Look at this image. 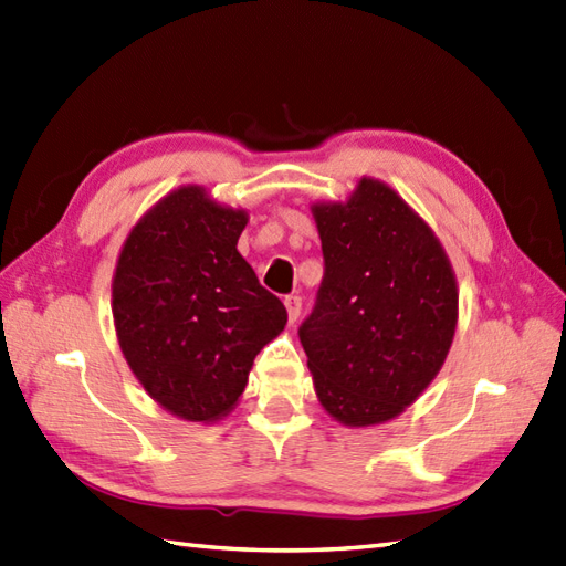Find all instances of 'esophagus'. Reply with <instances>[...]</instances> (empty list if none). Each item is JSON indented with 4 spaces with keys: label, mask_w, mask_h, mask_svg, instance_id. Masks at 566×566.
I'll list each match as a JSON object with an SVG mask.
<instances>
[{
    "label": "esophagus",
    "mask_w": 566,
    "mask_h": 566,
    "mask_svg": "<svg viewBox=\"0 0 566 566\" xmlns=\"http://www.w3.org/2000/svg\"><path fill=\"white\" fill-rule=\"evenodd\" d=\"M283 303H285V310H287V319H291V324H295L297 317H300V312H303V297L285 295Z\"/></svg>",
    "instance_id": "esophagus-1"
}]
</instances>
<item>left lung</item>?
<instances>
[{"label": "left lung", "instance_id": "obj_1", "mask_svg": "<svg viewBox=\"0 0 566 566\" xmlns=\"http://www.w3.org/2000/svg\"><path fill=\"white\" fill-rule=\"evenodd\" d=\"M324 279L300 344L322 407L346 426L395 419L441 370L458 285L441 242L392 188L360 179L312 208Z\"/></svg>", "mask_w": 566, "mask_h": 566}]
</instances>
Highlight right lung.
Returning <instances> with one entry per match:
<instances>
[{"mask_svg": "<svg viewBox=\"0 0 566 566\" xmlns=\"http://www.w3.org/2000/svg\"><path fill=\"white\" fill-rule=\"evenodd\" d=\"M244 210L184 186L135 224L113 275L118 344L147 395L174 417L216 421L247 387L287 312L237 251Z\"/></svg>", "mask_w": 566, "mask_h": 566, "instance_id": "right-lung-1", "label": "right lung"}]
</instances>
